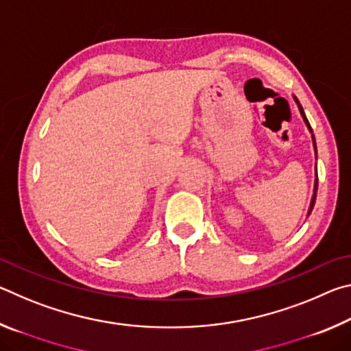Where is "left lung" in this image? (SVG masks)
<instances>
[{"label":"left lung","mask_w":351,"mask_h":351,"mask_svg":"<svg viewBox=\"0 0 351 351\" xmlns=\"http://www.w3.org/2000/svg\"><path fill=\"white\" fill-rule=\"evenodd\" d=\"M295 99V102H297V105H299V110H300V114H302V117H304V121H305V123H306V127L310 128V132L313 133V130H311V125H310V122H308V119H306V116H305V112H304V108H302V105L299 104V100H297V97H294ZM313 144H314V152H317L316 150V139H314V136H313ZM316 193H317V180H316V182H314V195H313V198H311V204H310V209H308V217H310V213H311V210H313V207H314V203H316Z\"/></svg>","instance_id":"left-lung-1"}]
</instances>
